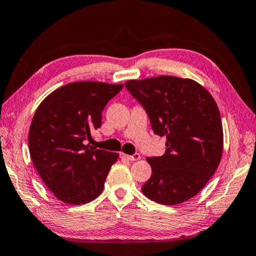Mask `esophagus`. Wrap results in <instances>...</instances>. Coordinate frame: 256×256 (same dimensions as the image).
<instances>
[{
	"instance_id": "34e87169",
	"label": "esophagus",
	"mask_w": 256,
	"mask_h": 256,
	"mask_svg": "<svg viewBox=\"0 0 256 256\" xmlns=\"http://www.w3.org/2000/svg\"><path fill=\"white\" fill-rule=\"evenodd\" d=\"M122 157L126 158L128 160H131V162L139 160L140 158H141V156H140V154H139V152H136V154H133V155H125V154H122Z\"/></svg>"
}]
</instances>
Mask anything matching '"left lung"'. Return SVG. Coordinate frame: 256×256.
Segmentation results:
<instances>
[{
  "mask_svg": "<svg viewBox=\"0 0 256 256\" xmlns=\"http://www.w3.org/2000/svg\"><path fill=\"white\" fill-rule=\"evenodd\" d=\"M125 88L144 109L154 133L166 136L164 155L147 158L152 176L141 190L164 205L190 200L221 160L223 131L216 102L197 82L174 76L128 80Z\"/></svg>",
  "mask_w": 256,
  "mask_h": 256,
  "instance_id": "obj_1",
  "label": "left lung"
}]
</instances>
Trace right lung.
I'll list each match as a JSON object with an SVG mask.
<instances>
[{
  "instance_id": "1",
  "label": "right lung",
  "mask_w": 256,
  "mask_h": 256,
  "mask_svg": "<svg viewBox=\"0 0 256 256\" xmlns=\"http://www.w3.org/2000/svg\"><path fill=\"white\" fill-rule=\"evenodd\" d=\"M123 84L75 82L59 88L36 109L28 148L36 171L58 200L80 205L96 200L118 154L86 144L102 110Z\"/></svg>"
}]
</instances>
